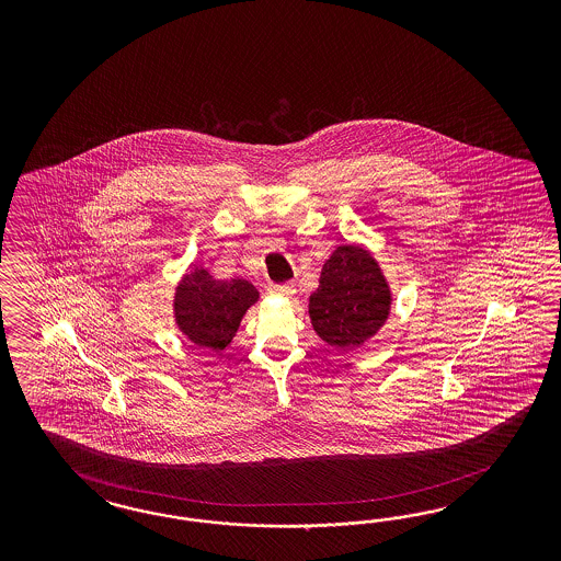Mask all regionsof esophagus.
Here are the masks:
<instances>
[{"label": "esophagus", "mask_w": 561, "mask_h": 561, "mask_svg": "<svg viewBox=\"0 0 561 561\" xmlns=\"http://www.w3.org/2000/svg\"><path fill=\"white\" fill-rule=\"evenodd\" d=\"M270 291L275 294V296H294L296 294V286H294V282H286V284H273L270 286Z\"/></svg>", "instance_id": "34e87169"}]
</instances>
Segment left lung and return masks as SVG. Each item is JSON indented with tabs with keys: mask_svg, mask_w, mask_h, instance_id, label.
<instances>
[{
	"mask_svg": "<svg viewBox=\"0 0 561 561\" xmlns=\"http://www.w3.org/2000/svg\"><path fill=\"white\" fill-rule=\"evenodd\" d=\"M389 306V286L376 261L368 251L347 244L324 263L308 312L321 340L352 350L382 327Z\"/></svg>",
	"mask_w": 561,
	"mask_h": 561,
	"instance_id": "1",
	"label": "left lung"
}]
</instances>
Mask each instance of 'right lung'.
<instances>
[{"instance_id":"obj_1","label":"right lung","mask_w":561,"mask_h":561,"mask_svg":"<svg viewBox=\"0 0 561 561\" xmlns=\"http://www.w3.org/2000/svg\"><path fill=\"white\" fill-rule=\"evenodd\" d=\"M256 298L253 284L244 279L221 282L204 267H195L176 288V323L193 343L221 352L234 337L242 314L255 305Z\"/></svg>"}]
</instances>
